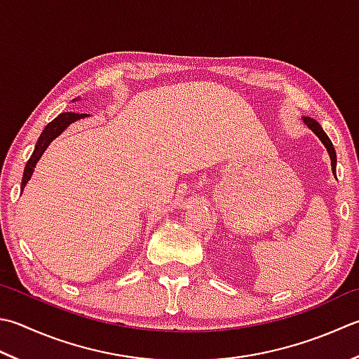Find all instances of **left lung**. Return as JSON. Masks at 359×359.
Returning a JSON list of instances; mask_svg holds the SVG:
<instances>
[{"instance_id":"1","label":"left lung","mask_w":359,"mask_h":359,"mask_svg":"<svg viewBox=\"0 0 359 359\" xmlns=\"http://www.w3.org/2000/svg\"><path fill=\"white\" fill-rule=\"evenodd\" d=\"M304 121H305V124L308 126V128H310V129L316 133V135H318V137L320 138V142L325 144L327 151H328V154H330V158H332V170H333V172L336 174V152H334L333 143L330 142L328 135L324 132V129L320 128V124H319L318 121H316V119H313V118H310V116H304Z\"/></svg>"}]
</instances>
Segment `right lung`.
<instances>
[{
  "label": "right lung",
  "mask_w": 359,
  "mask_h": 359,
  "mask_svg": "<svg viewBox=\"0 0 359 359\" xmlns=\"http://www.w3.org/2000/svg\"><path fill=\"white\" fill-rule=\"evenodd\" d=\"M83 116H86V114H74V111H67V114H60L57 118H54L53 121L46 126L43 132L40 133V137L37 140V144H35V149L32 152V156H31L29 160H27V163L25 166L23 180H21V189L25 188V185L27 184V180L31 179L35 165H37V161L41 157V154L46 151V147L49 146V143H51L55 137H59L60 133L65 130L69 124L76 121V119H81Z\"/></svg>",
  "instance_id": "obj_1"
}]
</instances>
